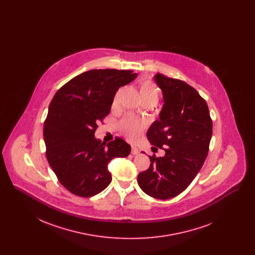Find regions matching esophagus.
I'll list each match as a JSON object with an SVG mask.
<instances>
[{"mask_svg":"<svg viewBox=\"0 0 255 255\" xmlns=\"http://www.w3.org/2000/svg\"><path fill=\"white\" fill-rule=\"evenodd\" d=\"M131 153L133 154V155H137V154H139V150L135 147V146H132V150H131Z\"/></svg>","mask_w":255,"mask_h":255,"instance_id":"34e87169","label":"esophagus"}]
</instances>
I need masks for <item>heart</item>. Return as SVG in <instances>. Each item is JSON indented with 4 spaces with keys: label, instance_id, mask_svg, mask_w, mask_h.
Returning a JSON list of instances; mask_svg holds the SVG:
<instances>
[{
    "label": "heart",
    "instance_id": "1",
    "mask_svg": "<svg viewBox=\"0 0 255 255\" xmlns=\"http://www.w3.org/2000/svg\"><path fill=\"white\" fill-rule=\"evenodd\" d=\"M123 89H120L114 97L113 105L117 106L120 103ZM140 95L144 102H152L157 104L159 97V91L157 85L151 80H144L140 84ZM146 123L143 120L128 115L124 117L119 123V128L125 136L129 139L134 140L138 138L140 133L145 129Z\"/></svg>",
    "mask_w": 255,
    "mask_h": 255
}]
</instances>
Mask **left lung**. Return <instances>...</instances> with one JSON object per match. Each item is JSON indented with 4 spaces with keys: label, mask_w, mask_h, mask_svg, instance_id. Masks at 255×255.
<instances>
[{
    "label": "left lung",
    "mask_w": 255,
    "mask_h": 255,
    "mask_svg": "<svg viewBox=\"0 0 255 255\" xmlns=\"http://www.w3.org/2000/svg\"><path fill=\"white\" fill-rule=\"evenodd\" d=\"M162 92L159 119L147 131L152 145L163 148V157H149L150 167L137 176L141 190L166 200L182 193L206 160L212 135V121L205 99L182 80L154 76Z\"/></svg>",
    "instance_id": "left-lung-1"
}]
</instances>
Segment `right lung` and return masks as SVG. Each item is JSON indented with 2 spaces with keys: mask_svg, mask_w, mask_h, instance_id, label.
Masks as SVG:
<instances>
[{
  "mask_svg": "<svg viewBox=\"0 0 255 255\" xmlns=\"http://www.w3.org/2000/svg\"><path fill=\"white\" fill-rule=\"evenodd\" d=\"M136 76L132 71L91 70L73 77L52 98L44 123L46 156L73 194L87 198L103 191L112 181L108 163L130 154L131 146L121 137L101 142L95 132L119 89Z\"/></svg>",
  "mask_w": 255,
  "mask_h": 255,
  "instance_id": "obj_1",
  "label": "right lung"
}]
</instances>
